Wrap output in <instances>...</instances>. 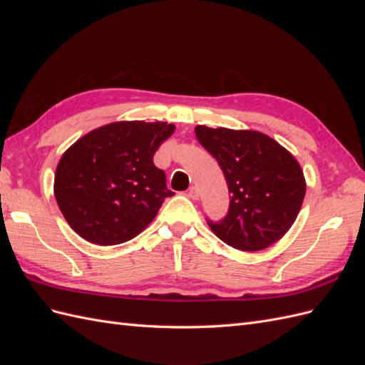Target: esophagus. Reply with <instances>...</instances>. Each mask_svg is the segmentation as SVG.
I'll list each match as a JSON object with an SVG mask.
<instances>
[{
	"mask_svg": "<svg viewBox=\"0 0 365 365\" xmlns=\"http://www.w3.org/2000/svg\"><path fill=\"white\" fill-rule=\"evenodd\" d=\"M187 196L190 197V200H193V201H196L197 197H200V192H197V189L195 185H192L190 189H189V192H187Z\"/></svg>",
	"mask_w": 365,
	"mask_h": 365,
	"instance_id": "1",
	"label": "esophagus"
}]
</instances>
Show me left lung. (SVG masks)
Segmentation results:
<instances>
[{
	"label": "left lung",
	"instance_id": "8db88e82",
	"mask_svg": "<svg viewBox=\"0 0 365 365\" xmlns=\"http://www.w3.org/2000/svg\"><path fill=\"white\" fill-rule=\"evenodd\" d=\"M195 134L216 158L231 193L225 217L217 222L207 219L213 233L242 251H260L282 239L304 200L300 164L257 130L196 126Z\"/></svg>",
	"mask_w": 365,
	"mask_h": 365
}]
</instances>
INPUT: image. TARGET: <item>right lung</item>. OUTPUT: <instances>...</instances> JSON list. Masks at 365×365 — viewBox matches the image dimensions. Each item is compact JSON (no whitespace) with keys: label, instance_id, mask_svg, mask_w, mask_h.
<instances>
[{"label":"right lung","instance_id":"right-lung-1","mask_svg":"<svg viewBox=\"0 0 365 365\" xmlns=\"http://www.w3.org/2000/svg\"><path fill=\"white\" fill-rule=\"evenodd\" d=\"M173 125L117 121L91 130L63 153L54 196L70 227L96 245L134 239L157 216L165 197V173L153 155Z\"/></svg>","mask_w":365,"mask_h":365}]
</instances>
